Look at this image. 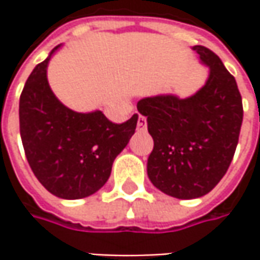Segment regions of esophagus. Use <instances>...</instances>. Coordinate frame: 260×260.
Returning <instances> with one entry per match:
<instances>
[{
    "instance_id": "34e87169",
    "label": "esophagus",
    "mask_w": 260,
    "mask_h": 260,
    "mask_svg": "<svg viewBox=\"0 0 260 260\" xmlns=\"http://www.w3.org/2000/svg\"><path fill=\"white\" fill-rule=\"evenodd\" d=\"M146 127H147V121H146V118L143 115H140L139 120H137V130L139 132H145Z\"/></svg>"
}]
</instances>
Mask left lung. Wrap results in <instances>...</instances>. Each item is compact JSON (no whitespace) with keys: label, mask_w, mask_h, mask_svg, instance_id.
I'll return each mask as SVG.
<instances>
[{"label":"left lung","mask_w":260,"mask_h":260,"mask_svg":"<svg viewBox=\"0 0 260 260\" xmlns=\"http://www.w3.org/2000/svg\"><path fill=\"white\" fill-rule=\"evenodd\" d=\"M192 50L210 68L201 89L188 98L164 94L137 103L153 137L147 176L157 189L179 200L200 198L220 182L235 156L243 121L235 76L210 49L194 46Z\"/></svg>","instance_id":"1"}]
</instances>
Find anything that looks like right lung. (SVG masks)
Returning <instances> with one entry per match:
<instances>
[{
    "label": "right lung",
    "instance_id": "1",
    "mask_svg": "<svg viewBox=\"0 0 260 260\" xmlns=\"http://www.w3.org/2000/svg\"><path fill=\"white\" fill-rule=\"evenodd\" d=\"M56 46L36 66L20 96V135L25 157L50 194L79 200L108 181L113 162L135 135L139 115L121 124L100 110L76 113L62 104L47 82V65Z\"/></svg>",
    "mask_w": 260,
    "mask_h": 260
}]
</instances>
